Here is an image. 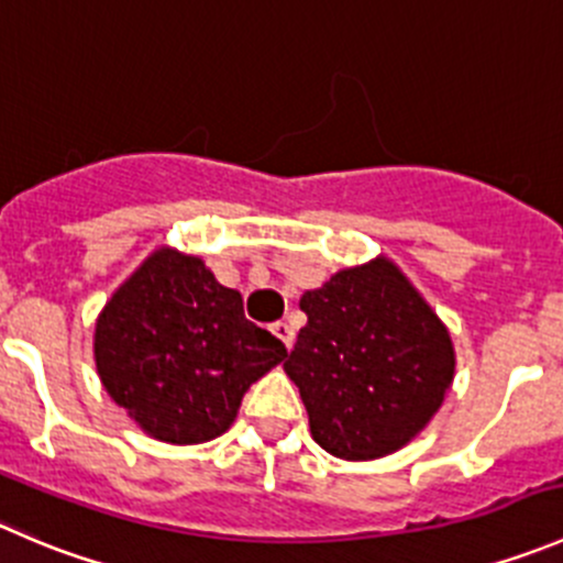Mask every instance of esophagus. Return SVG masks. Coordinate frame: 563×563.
<instances>
[{"label": "esophagus", "mask_w": 563, "mask_h": 563, "mask_svg": "<svg viewBox=\"0 0 563 563\" xmlns=\"http://www.w3.org/2000/svg\"><path fill=\"white\" fill-rule=\"evenodd\" d=\"M271 331H274V336L282 339L284 347H287V350L295 344V331L287 325V322H274V325H271Z\"/></svg>", "instance_id": "esophagus-1"}]
</instances>
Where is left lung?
<instances>
[{
  "label": "left lung",
  "mask_w": 563,
  "mask_h": 563,
  "mask_svg": "<svg viewBox=\"0 0 563 563\" xmlns=\"http://www.w3.org/2000/svg\"><path fill=\"white\" fill-rule=\"evenodd\" d=\"M306 325L284 372L311 438L350 463L408 446L454 380L452 333L394 260L342 268L300 295Z\"/></svg>",
  "instance_id": "8db88e82"
}]
</instances>
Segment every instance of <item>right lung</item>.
I'll return each instance as SVG.
<instances>
[{"instance_id":"add662e5","label":"right lung","mask_w":563,"mask_h":563,"mask_svg":"<svg viewBox=\"0 0 563 563\" xmlns=\"http://www.w3.org/2000/svg\"><path fill=\"white\" fill-rule=\"evenodd\" d=\"M92 353L106 394L150 438L194 446L230 430L287 347L246 320L241 292L202 257L158 246L100 309Z\"/></svg>"}]
</instances>
